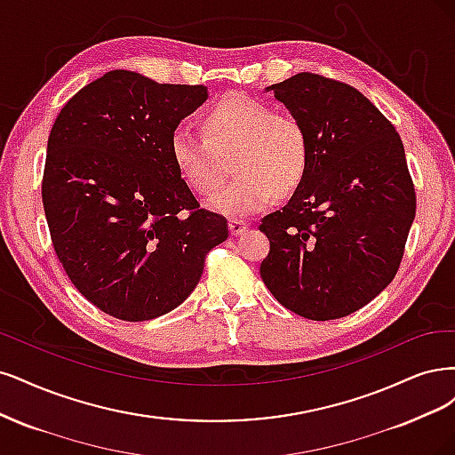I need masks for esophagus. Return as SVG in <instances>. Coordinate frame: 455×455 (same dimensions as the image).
Returning <instances> with one entry per match:
<instances>
[{"label":"esophagus","mask_w":455,"mask_h":455,"mask_svg":"<svg viewBox=\"0 0 455 455\" xmlns=\"http://www.w3.org/2000/svg\"><path fill=\"white\" fill-rule=\"evenodd\" d=\"M228 228H230V234H234V236H240V234H243L249 228V223L243 221V219L234 217L228 221Z\"/></svg>","instance_id":"1"}]
</instances>
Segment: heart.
<instances>
[{"label": "heart", "mask_w": 455, "mask_h": 455, "mask_svg": "<svg viewBox=\"0 0 455 455\" xmlns=\"http://www.w3.org/2000/svg\"><path fill=\"white\" fill-rule=\"evenodd\" d=\"M202 134L173 130L170 155L181 180L200 196L223 185L232 156L238 178L210 204L225 215L265 210L277 196H291L310 166V140L295 115L272 111L265 101L232 94L204 113Z\"/></svg>", "instance_id": "1"}]
</instances>
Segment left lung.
<instances>
[{
	"label": "left lung",
	"instance_id": "left-lung-1",
	"mask_svg": "<svg viewBox=\"0 0 455 455\" xmlns=\"http://www.w3.org/2000/svg\"><path fill=\"white\" fill-rule=\"evenodd\" d=\"M267 91L304 124L310 166L285 206L262 217L260 277L302 317L349 315L391 283L414 221L401 136L346 83L304 71Z\"/></svg>",
	"mask_w": 455,
	"mask_h": 455
}]
</instances>
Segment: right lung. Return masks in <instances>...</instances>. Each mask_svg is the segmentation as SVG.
Returning a JSON list of instances; mask_svg holds the SVG:
<instances>
[{"label":"right lung","mask_w":455,"mask_h":455,"mask_svg":"<svg viewBox=\"0 0 455 455\" xmlns=\"http://www.w3.org/2000/svg\"><path fill=\"white\" fill-rule=\"evenodd\" d=\"M202 84H160L113 69L73 96L52 124L41 196L54 251L81 295L123 321L178 307L227 219L200 208L170 155Z\"/></svg>","instance_id":"1"}]
</instances>
